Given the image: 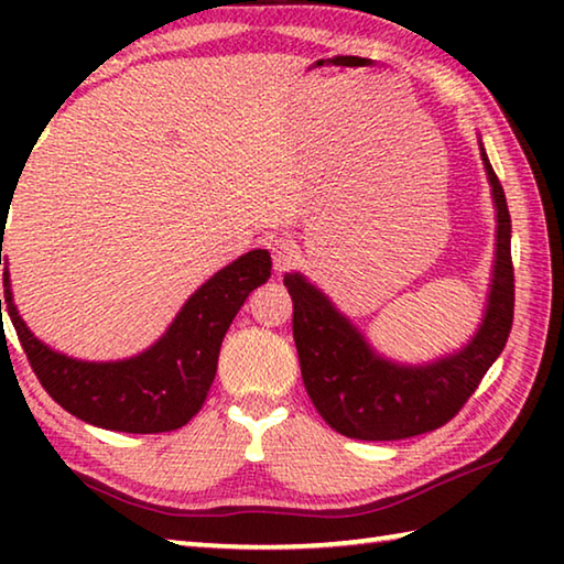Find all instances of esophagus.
Wrapping results in <instances>:
<instances>
[{
    "mask_svg": "<svg viewBox=\"0 0 564 564\" xmlns=\"http://www.w3.org/2000/svg\"><path fill=\"white\" fill-rule=\"evenodd\" d=\"M271 256H273V269L279 273H285L289 269H293L295 261H299V248L291 241V238L275 236L273 241L269 243Z\"/></svg>",
    "mask_w": 564,
    "mask_h": 564,
    "instance_id": "1",
    "label": "esophagus"
}]
</instances>
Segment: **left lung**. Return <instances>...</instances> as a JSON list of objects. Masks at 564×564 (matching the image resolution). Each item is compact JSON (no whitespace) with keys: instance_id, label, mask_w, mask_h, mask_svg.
<instances>
[{"instance_id":"obj_1","label":"left lung","mask_w":564,"mask_h":564,"mask_svg":"<svg viewBox=\"0 0 564 564\" xmlns=\"http://www.w3.org/2000/svg\"><path fill=\"white\" fill-rule=\"evenodd\" d=\"M498 206V261L490 303L477 336L431 366L405 368L376 356L360 333L303 275L283 279L293 299V340L303 386L333 431L356 441H403L437 431L467 403L508 343L514 313L510 212L482 151Z\"/></svg>"}]
</instances>
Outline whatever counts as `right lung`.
I'll return each instance as SVG.
<instances>
[{
    "instance_id": "1",
    "label": "right lung",
    "mask_w": 564,
    "mask_h": 564,
    "mask_svg": "<svg viewBox=\"0 0 564 564\" xmlns=\"http://www.w3.org/2000/svg\"><path fill=\"white\" fill-rule=\"evenodd\" d=\"M4 214H0L2 228ZM269 275V251L241 256L191 295L156 346L119 362L74 360L36 340L12 303L7 269L0 318L4 311L34 376L66 413L117 433H169L202 410L216 378L226 330L248 293Z\"/></svg>"
}]
</instances>
